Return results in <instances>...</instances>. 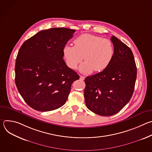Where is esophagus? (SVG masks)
<instances>
[{
    "label": "esophagus",
    "instance_id": "34e87169",
    "mask_svg": "<svg viewBox=\"0 0 152 152\" xmlns=\"http://www.w3.org/2000/svg\"><path fill=\"white\" fill-rule=\"evenodd\" d=\"M80 79L82 80H83L85 79V77L83 76H82V75H80Z\"/></svg>",
    "mask_w": 152,
    "mask_h": 152
}]
</instances>
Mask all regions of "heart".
I'll use <instances>...</instances> for the list:
<instances>
[{
    "instance_id": "b5f03b06",
    "label": "heart",
    "mask_w": 152,
    "mask_h": 152,
    "mask_svg": "<svg viewBox=\"0 0 152 152\" xmlns=\"http://www.w3.org/2000/svg\"><path fill=\"white\" fill-rule=\"evenodd\" d=\"M75 46L66 45L62 49L63 56L69 67L75 69L82 61L79 67L84 74L100 72L111 64L114 56V48L111 41L100 37L83 34L74 41Z\"/></svg>"
}]
</instances>
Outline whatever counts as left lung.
Wrapping results in <instances>:
<instances>
[{
  "mask_svg": "<svg viewBox=\"0 0 152 152\" xmlns=\"http://www.w3.org/2000/svg\"><path fill=\"white\" fill-rule=\"evenodd\" d=\"M114 56L105 70L85 79V102L88 109L102 116L113 115L131 100L137 79L133 53L115 36L111 38Z\"/></svg>",
  "mask_w": 152,
  "mask_h": 152,
  "instance_id": "1",
  "label": "left lung"
}]
</instances>
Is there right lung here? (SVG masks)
<instances>
[{
    "label": "right lung",
    "mask_w": 152,
    "mask_h": 152,
    "mask_svg": "<svg viewBox=\"0 0 152 152\" xmlns=\"http://www.w3.org/2000/svg\"><path fill=\"white\" fill-rule=\"evenodd\" d=\"M75 30H42L20 47L15 61V82L25 102L34 110L53 111L66 103L72 83L79 76L63 59L62 49Z\"/></svg>",
    "instance_id": "1"
}]
</instances>
